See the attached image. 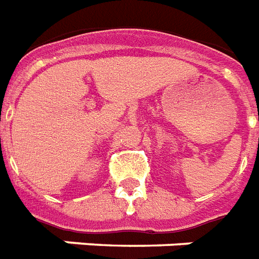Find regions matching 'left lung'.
<instances>
[{"label":"left lung","mask_w":259,"mask_h":259,"mask_svg":"<svg viewBox=\"0 0 259 259\" xmlns=\"http://www.w3.org/2000/svg\"><path fill=\"white\" fill-rule=\"evenodd\" d=\"M258 120H259V116H258Z\"/></svg>","instance_id":"8db88e82"}]
</instances>
